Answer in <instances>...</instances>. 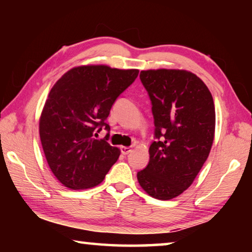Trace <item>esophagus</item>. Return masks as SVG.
<instances>
[{
	"instance_id": "34e87169",
	"label": "esophagus",
	"mask_w": 252,
	"mask_h": 252,
	"mask_svg": "<svg viewBox=\"0 0 252 252\" xmlns=\"http://www.w3.org/2000/svg\"><path fill=\"white\" fill-rule=\"evenodd\" d=\"M131 150H132V149L130 147H121V152H122V155H125V156L129 155Z\"/></svg>"
}]
</instances>
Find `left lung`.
Here are the masks:
<instances>
[{
  "label": "left lung",
  "instance_id": "left-lung-1",
  "mask_svg": "<svg viewBox=\"0 0 252 252\" xmlns=\"http://www.w3.org/2000/svg\"><path fill=\"white\" fill-rule=\"evenodd\" d=\"M151 100L155 141L150 160L136 177L151 197L170 200L187 190L210 153L215 138V103L207 85L185 70L141 71Z\"/></svg>",
  "mask_w": 252,
  "mask_h": 252
}]
</instances>
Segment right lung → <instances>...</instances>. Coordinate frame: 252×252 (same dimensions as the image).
<instances>
[{
  "mask_svg": "<svg viewBox=\"0 0 252 252\" xmlns=\"http://www.w3.org/2000/svg\"><path fill=\"white\" fill-rule=\"evenodd\" d=\"M138 74L133 69L78 66L51 89L40 118V138L51 171L64 187H95L117 162L120 150L108 142L110 126L105 120L118 96ZM102 127L108 133L95 140Z\"/></svg>",
  "mask_w": 252,
  "mask_h": 252,
  "instance_id": "1",
  "label": "right lung"
}]
</instances>
